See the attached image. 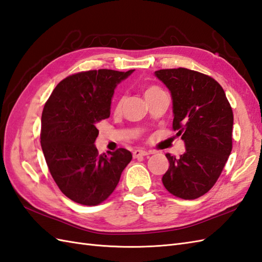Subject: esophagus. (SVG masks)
I'll return each instance as SVG.
<instances>
[{
  "instance_id": "obj_1",
  "label": "esophagus",
  "mask_w": 262,
  "mask_h": 262,
  "mask_svg": "<svg viewBox=\"0 0 262 262\" xmlns=\"http://www.w3.org/2000/svg\"><path fill=\"white\" fill-rule=\"evenodd\" d=\"M150 153L147 150H144V149H135L133 151V156L134 159H137V157H143V156H147Z\"/></svg>"
}]
</instances>
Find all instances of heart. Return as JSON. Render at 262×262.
<instances>
[{"instance_id": "obj_1", "label": "heart", "mask_w": 262, "mask_h": 262, "mask_svg": "<svg viewBox=\"0 0 262 262\" xmlns=\"http://www.w3.org/2000/svg\"><path fill=\"white\" fill-rule=\"evenodd\" d=\"M160 88H157V87H149V88H147L145 90V97L146 96H148L149 94H151V93H154V91H156V90H159Z\"/></svg>"}]
</instances>
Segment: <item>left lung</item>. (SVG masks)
Masks as SVG:
<instances>
[{
	"instance_id": "8db88e82",
	"label": "left lung",
	"mask_w": 262,
	"mask_h": 262,
	"mask_svg": "<svg viewBox=\"0 0 262 262\" xmlns=\"http://www.w3.org/2000/svg\"><path fill=\"white\" fill-rule=\"evenodd\" d=\"M169 90L173 129L185 151L169 163L162 182L173 195L194 200L215 184L232 150L233 113L226 93L213 78L185 68L154 72Z\"/></svg>"
}]
</instances>
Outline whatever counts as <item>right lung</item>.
<instances>
[{
    "mask_svg": "<svg viewBox=\"0 0 262 262\" xmlns=\"http://www.w3.org/2000/svg\"><path fill=\"white\" fill-rule=\"evenodd\" d=\"M133 72H79L63 79L46 102L41 147L54 182L76 203L97 205L105 201L133 159L125 148L99 155L95 145L97 124L111 116L115 89Z\"/></svg>",
    "mask_w": 262,
    "mask_h": 262,
    "instance_id": "1",
    "label": "right lung"
}]
</instances>
